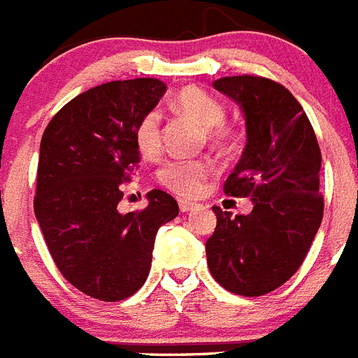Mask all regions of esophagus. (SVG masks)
<instances>
[{"label":"esophagus","instance_id":"1","mask_svg":"<svg viewBox=\"0 0 358 358\" xmlns=\"http://www.w3.org/2000/svg\"><path fill=\"white\" fill-rule=\"evenodd\" d=\"M178 207H180V210H182V213H189V210L196 209L198 203H196V201L185 200V198H180V200H178Z\"/></svg>","mask_w":358,"mask_h":358}]
</instances>
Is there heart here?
Here are the masks:
<instances>
[{"mask_svg": "<svg viewBox=\"0 0 358 358\" xmlns=\"http://www.w3.org/2000/svg\"><path fill=\"white\" fill-rule=\"evenodd\" d=\"M175 104L182 113L189 115L200 126L209 129L216 138L227 135L222 126L225 119V108L203 90L196 86H187L176 93ZM135 145L144 158L153 160L160 155L162 133H160V111L149 110L136 122L133 131ZM210 175V164L207 160H173L167 162L158 173V180L166 189L176 192L180 196H200L205 187V180Z\"/></svg>", "mask_w": 358, "mask_h": 358, "instance_id": "b5f03b06", "label": "heart"}]
</instances>
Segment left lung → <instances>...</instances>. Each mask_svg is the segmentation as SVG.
<instances>
[{
	"instance_id": "left-lung-1",
	"label": "left lung",
	"mask_w": 358,
	"mask_h": 358,
	"mask_svg": "<svg viewBox=\"0 0 358 358\" xmlns=\"http://www.w3.org/2000/svg\"><path fill=\"white\" fill-rule=\"evenodd\" d=\"M213 86L239 106L247 127L243 155L223 189L254 207L232 216L214 205L207 265L223 288L256 297L297 272L321 227V149L303 106L279 83L236 76Z\"/></svg>"
}]
</instances>
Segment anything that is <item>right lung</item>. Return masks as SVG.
Instances as JSON below:
<instances>
[{
	"label": "right lung",
	"instance_id": "obj_1",
	"mask_svg": "<svg viewBox=\"0 0 358 358\" xmlns=\"http://www.w3.org/2000/svg\"><path fill=\"white\" fill-rule=\"evenodd\" d=\"M158 79L113 80L71 99L50 120L39 148L37 223L68 282L101 301L126 299L148 279L157 232L178 216L153 189L141 213H120L124 183L141 157L133 131L166 93Z\"/></svg>",
	"mask_w": 358,
	"mask_h": 358
}]
</instances>
